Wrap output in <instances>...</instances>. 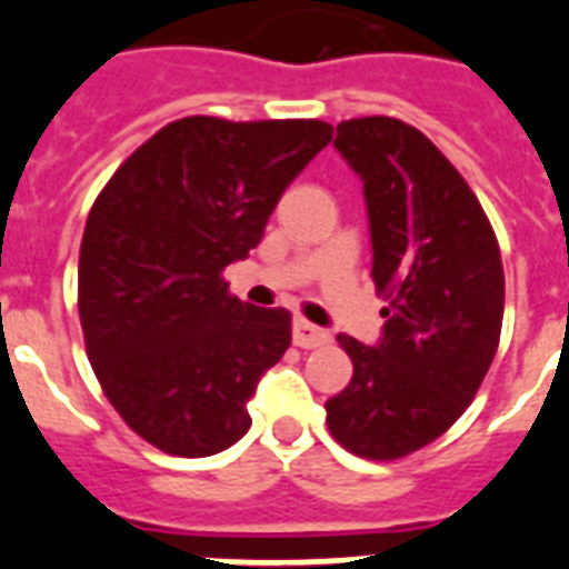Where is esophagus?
<instances>
[{"mask_svg": "<svg viewBox=\"0 0 569 569\" xmlns=\"http://www.w3.org/2000/svg\"><path fill=\"white\" fill-rule=\"evenodd\" d=\"M328 340H331V335L322 331V328L311 326L308 319H296L293 322V342L299 349H317V346H322Z\"/></svg>", "mask_w": 569, "mask_h": 569, "instance_id": "1", "label": "esophagus"}]
</instances>
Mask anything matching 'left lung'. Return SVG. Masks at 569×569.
<instances>
[{
    "label": "left lung",
    "instance_id": "obj_1",
    "mask_svg": "<svg viewBox=\"0 0 569 569\" xmlns=\"http://www.w3.org/2000/svg\"><path fill=\"white\" fill-rule=\"evenodd\" d=\"M363 182L372 279L389 308L380 340L337 335L355 363L328 398V430L366 459H398L473 401L503 326V261L480 200L425 133L387 116L337 124Z\"/></svg>",
    "mask_w": 569,
    "mask_h": 569
}]
</instances>
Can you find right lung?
Listing matches in <instances>:
<instances>
[{
  "mask_svg": "<svg viewBox=\"0 0 569 569\" xmlns=\"http://www.w3.org/2000/svg\"><path fill=\"white\" fill-rule=\"evenodd\" d=\"M331 142L317 119L171 121L89 211L78 264L83 340L104 396L153 448L211 457L290 346V313L229 296L284 189Z\"/></svg>",
  "mask_w": 569,
  "mask_h": 569,
  "instance_id": "right-lung-1",
  "label": "right lung"
}]
</instances>
